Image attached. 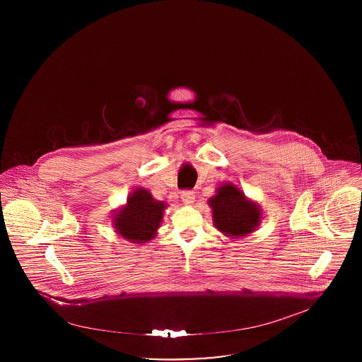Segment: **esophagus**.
Here are the masks:
<instances>
[{
    "label": "esophagus",
    "instance_id": "1",
    "mask_svg": "<svg viewBox=\"0 0 362 362\" xmlns=\"http://www.w3.org/2000/svg\"><path fill=\"white\" fill-rule=\"evenodd\" d=\"M180 198H182V201L186 202V204H192L194 199H195L194 191H191V189H183V191L180 192Z\"/></svg>",
    "mask_w": 362,
    "mask_h": 362
}]
</instances>
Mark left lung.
Returning <instances> with one entry per match:
<instances>
[{
	"label": "left lung",
	"instance_id": "8db88e82",
	"mask_svg": "<svg viewBox=\"0 0 362 362\" xmlns=\"http://www.w3.org/2000/svg\"><path fill=\"white\" fill-rule=\"evenodd\" d=\"M213 209V221L217 229L229 236H245L255 230L260 223L259 206L247 201L243 191L226 183L209 199Z\"/></svg>",
	"mask_w": 362,
	"mask_h": 362
}]
</instances>
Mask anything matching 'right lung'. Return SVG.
Here are the masks:
<instances>
[{"label": "right lung", "instance_id": "1", "mask_svg": "<svg viewBox=\"0 0 362 362\" xmlns=\"http://www.w3.org/2000/svg\"><path fill=\"white\" fill-rule=\"evenodd\" d=\"M164 209L165 204L155 201L148 189H137L127 198V205L115 214L114 225L124 239L145 243L155 238Z\"/></svg>", "mask_w": 362, "mask_h": 362}]
</instances>
